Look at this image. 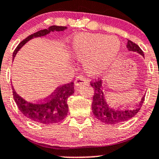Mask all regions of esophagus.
<instances>
[{"instance_id":"obj_1","label":"esophagus","mask_w":159,"mask_h":159,"mask_svg":"<svg viewBox=\"0 0 159 159\" xmlns=\"http://www.w3.org/2000/svg\"><path fill=\"white\" fill-rule=\"evenodd\" d=\"M89 79L85 78L84 77L79 76L76 78V80H75V84L76 86H79V85H81V84H86V83H89Z\"/></svg>"}]
</instances>
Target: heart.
<instances>
[{
  "mask_svg": "<svg viewBox=\"0 0 159 159\" xmlns=\"http://www.w3.org/2000/svg\"><path fill=\"white\" fill-rule=\"evenodd\" d=\"M120 47L117 38L98 34H81L73 41L75 56L84 61L85 70L90 75L106 73L118 59Z\"/></svg>",
  "mask_w": 159,
  "mask_h": 159,
  "instance_id": "1",
  "label": "heart"
}]
</instances>
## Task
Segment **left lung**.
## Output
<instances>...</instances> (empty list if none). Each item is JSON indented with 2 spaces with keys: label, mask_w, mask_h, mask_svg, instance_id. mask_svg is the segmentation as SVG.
Instances as JSON below:
<instances>
[{
  "label": "left lung",
  "mask_w": 159,
  "mask_h": 159,
  "mask_svg": "<svg viewBox=\"0 0 159 159\" xmlns=\"http://www.w3.org/2000/svg\"><path fill=\"white\" fill-rule=\"evenodd\" d=\"M126 47L129 51L137 52L143 56H144L141 48L130 40L127 39ZM90 84L94 89V96L92 103L93 113L98 120L105 124L115 125L128 121L140 111L144 101L145 96H143L140 104L134 108L114 107L107 102L106 97L102 89V81L100 78H98L97 79L91 81Z\"/></svg>",
  "instance_id": "8db88e82"
}]
</instances>
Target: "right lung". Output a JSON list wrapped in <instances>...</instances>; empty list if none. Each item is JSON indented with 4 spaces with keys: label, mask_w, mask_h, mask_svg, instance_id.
Segmentation results:
<instances>
[{
    "label": "right lung",
    "mask_w": 159,
    "mask_h": 159,
    "mask_svg": "<svg viewBox=\"0 0 159 159\" xmlns=\"http://www.w3.org/2000/svg\"><path fill=\"white\" fill-rule=\"evenodd\" d=\"M66 27L65 26H52L48 29L41 30L38 32L29 35L26 38L19 43L13 52V59L20 48L29 40L36 37H41L49 34L51 31H63ZM13 98L19 111L23 115L36 122L44 125L55 124L63 121L67 115L68 105L67 99L75 93L74 82L67 83L58 87L54 93L50 95L45 100L36 103H31L24 100L19 96L12 88Z\"/></svg>",
    "instance_id": "add662e5"
}]
</instances>
